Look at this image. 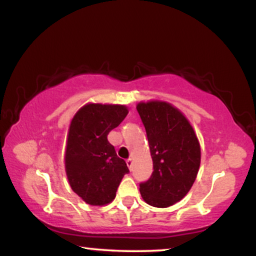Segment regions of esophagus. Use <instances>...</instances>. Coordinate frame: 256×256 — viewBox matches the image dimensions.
<instances>
[{
  "label": "esophagus",
  "mask_w": 256,
  "mask_h": 256,
  "mask_svg": "<svg viewBox=\"0 0 256 256\" xmlns=\"http://www.w3.org/2000/svg\"><path fill=\"white\" fill-rule=\"evenodd\" d=\"M127 166H128V168H129V170H132V166H134V162H132V158H129V160H127Z\"/></svg>",
  "instance_id": "esophagus-1"
}]
</instances>
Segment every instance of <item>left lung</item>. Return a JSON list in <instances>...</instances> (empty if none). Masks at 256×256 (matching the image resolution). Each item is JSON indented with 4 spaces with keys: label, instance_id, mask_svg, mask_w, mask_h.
<instances>
[{
    "label": "left lung",
    "instance_id": "1",
    "mask_svg": "<svg viewBox=\"0 0 256 256\" xmlns=\"http://www.w3.org/2000/svg\"><path fill=\"white\" fill-rule=\"evenodd\" d=\"M148 138L154 171L140 192L146 204L169 208L183 199L197 177L200 144L190 122L166 101L152 100L136 106Z\"/></svg>",
    "mask_w": 256,
    "mask_h": 256
}]
</instances>
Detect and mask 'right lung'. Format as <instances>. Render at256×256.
Masks as SVG:
<instances>
[{"mask_svg": "<svg viewBox=\"0 0 256 256\" xmlns=\"http://www.w3.org/2000/svg\"><path fill=\"white\" fill-rule=\"evenodd\" d=\"M124 104H87L70 124L65 170L70 186L84 202L104 206L114 200L127 164L116 155L107 135L127 116Z\"/></svg>", "mask_w": 256, "mask_h": 256, "instance_id": "obj_1", "label": "right lung"}]
</instances>
